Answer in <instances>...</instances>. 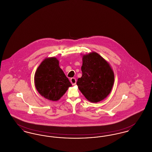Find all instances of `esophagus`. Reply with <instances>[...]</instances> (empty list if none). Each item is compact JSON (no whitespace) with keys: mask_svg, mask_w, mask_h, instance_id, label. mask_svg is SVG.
<instances>
[{"mask_svg":"<svg viewBox=\"0 0 152 152\" xmlns=\"http://www.w3.org/2000/svg\"><path fill=\"white\" fill-rule=\"evenodd\" d=\"M71 83L72 85H75L76 83V79L75 77H72L71 79Z\"/></svg>","mask_w":152,"mask_h":152,"instance_id":"obj_1","label":"esophagus"}]
</instances>
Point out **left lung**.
<instances>
[{
	"mask_svg": "<svg viewBox=\"0 0 152 152\" xmlns=\"http://www.w3.org/2000/svg\"><path fill=\"white\" fill-rule=\"evenodd\" d=\"M82 76L77 85L88 101L98 102L110 93L114 84V73L108 63L95 52L83 56Z\"/></svg>",
	"mask_w": 152,
	"mask_h": 152,
	"instance_id": "1",
	"label": "left lung"
}]
</instances>
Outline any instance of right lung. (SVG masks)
<instances>
[{
	"label": "right lung",
	"mask_w": 152,
	"mask_h": 152,
	"mask_svg": "<svg viewBox=\"0 0 152 152\" xmlns=\"http://www.w3.org/2000/svg\"><path fill=\"white\" fill-rule=\"evenodd\" d=\"M55 57L46 58L37 68L34 82L37 92L44 98L58 101L72 84Z\"/></svg>",
	"instance_id": "add662e5"
}]
</instances>
